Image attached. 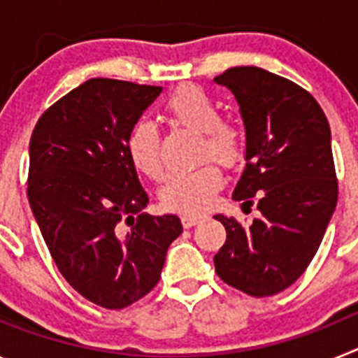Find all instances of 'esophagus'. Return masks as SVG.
Wrapping results in <instances>:
<instances>
[{
  "instance_id": "1",
  "label": "esophagus",
  "mask_w": 358,
  "mask_h": 358,
  "mask_svg": "<svg viewBox=\"0 0 358 358\" xmlns=\"http://www.w3.org/2000/svg\"><path fill=\"white\" fill-rule=\"evenodd\" d=\"M202 220H204V217H201V215H182L181 217V222L185 227H192L195 226V224H201Z\"/></svg>"
}]
</instances>
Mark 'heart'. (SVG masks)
<instances>
[{"label": "heart", "mask_w": 358, "mask_h": 358, "mask_svg": "<svg viewBox=\"0 0 358 358\" xmlns=\"http://www.w3.org/2000/svg\"><path fill=\"white\" fill-rule=\"evenodd\" d=\"M166 113L176 125L201 132L199 157H215L224 166L243 159L245 141L236 125L220 120L217 103L195 85H181L166 100ZM127 154L134 169L150 179H161L164 170L161 138L148 120H138L127 134ZM224 177L215 163H202L186 172L170 173L161 188L163 206L176 213L195 215L213 204Z\"/></svg>", "instance_id": "1"}]
</instances>
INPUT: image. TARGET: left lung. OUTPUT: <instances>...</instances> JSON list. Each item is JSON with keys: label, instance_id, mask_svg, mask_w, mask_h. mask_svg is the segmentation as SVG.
Here are the masks:
<instances>
[{"label": "left lung", "instance_id": "1", "mask_svg": "<svg viewBox=\"0 0 358 358\" xmlns=\"http://www.w3.org/2000/svg\"><path fill=\"white\" fill-rule=\"evenodd\" d=\"M215 82L235 94L245 127L233 199L243 208L258 195L260 211L249 227L215 215L227 233L215 271L249 296H273L305 273L337 206L330 125L308 91L262 68H231Z\"/></svg>", "mask_w": 358, "mask_h": 358}]
</instances>
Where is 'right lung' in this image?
Listing matches in <instances>:
<instances>
[{"label": "right lung", "mask_w": 358, "mask_h": 358, "mask_svg": "<svg viewBox=\"0 0 358 358\" xmlns=\"http://www.w3.org/2000/svg\"><path fill=\"white\" fill-rule=\"evenodd\" d=\"M159 93V85L91 78L53 103L31 134V213L66 281L103 308L147 296L182 233L177 215L143 213L148 195L125 147Z\"/></svg>", "instance_id": "add662e5"}]
</instances>
